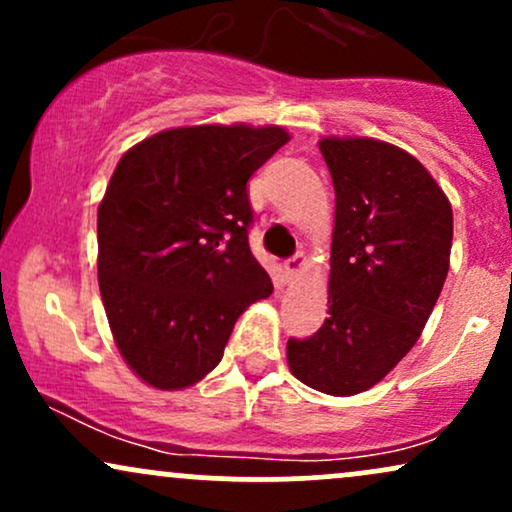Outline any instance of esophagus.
<instances>
[{
	"instance_id": "esophagus-1",
	"label": "esophagus",
	"mask_w": 512,
	"mask_h": 512,
	"mask_svg": "<svg viewBox=\"0 0 512 512\" xmlns=\"http://www.w3.org/2000/svg\"><path fill=\"white\" fill-rule=\"evenodd\" d=\"M303 264H305V255H303V252H298V255H293V257H286V260H284L286 274L296 276V274L303 269Z\"/></svg>"
}]
</instances>
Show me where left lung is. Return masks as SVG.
<instances>
[{"mask_svg": "<svg viewBox=\"0 0 512 512\" xmlns=\"http://www.w3.org/2000/svg\"><path fill=\"white\" fill-rule=\"evenodd\" d=\"M334 207L330 310L289 339V368L325 395H358L421 337L450 267L452 209L407 151L375 139H322Z\"/></svg>", "mask_w": 512, "mask_h": 512, "instance_id": "left-lung-1", "label": "left lung"}]
</instances>
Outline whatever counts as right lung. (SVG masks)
<instances>
[{"mask_svg": "<svg viewBox=\"0 0 512 512\" xmlns=\"http://www.w3.org/2000/svg\"><path fill=\"white\" fill-rule=\"evenodd\" d=\"M281 127L158 132L117 163L98 207V284L127 366L158 390L219 366L233 325L274 291L250 252L248 180Z\"/></svg>", "mask_w": 512, "mask_h": 512, "instance_id": "right-lung-1", "label": "right lung"}]
</instances>
